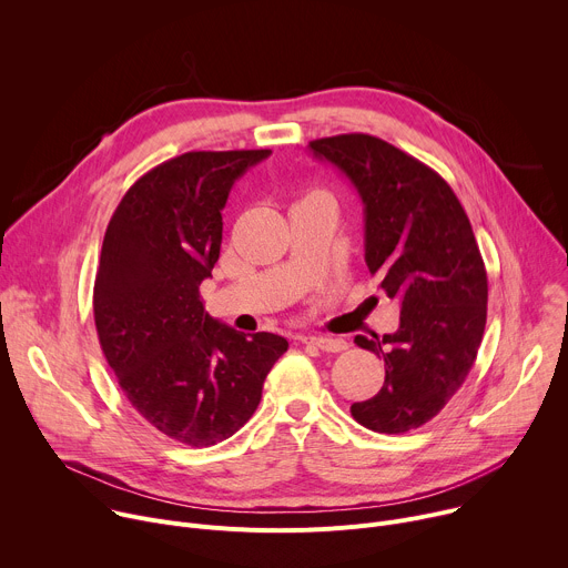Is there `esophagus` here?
Returning a JSON list of instances; mask_svg holds the SVG:
<instances>
[{"label":"esophagus","mask_w":568,"mask_h":568,"mask_svg":"<svg viewBox=\"0 0 568 568\" xmlns=\"http://www.w3.org/2000/svg\"><path fill=\"white\" fill-rule=\"evenodd\" d=\"M300 341H302L304 345L318 347V349H323V352H332V354L347 349V343H345L343 338H329V336H302Z\"/></svg>","instance_id":"1"}]
</instances>
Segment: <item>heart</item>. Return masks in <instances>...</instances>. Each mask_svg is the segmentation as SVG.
Masks as SVG:
<instances>
[{"instance_id":"1","label":"heart","mask_w":568,"mask_h":568,"mask_svg":"<svg viewBox=\"0 0 568 568\" xmlns=\"http://www.w3.org/2000/svg\"><path fill=\"white\" fill-rule=\"evenodd\" d=\"M311 196H323V194H311Z\"/></svg>"}]
</instances>
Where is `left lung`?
<instances>
[{
  "label": "left lung",
  "mask_w": 568,
  "mask_h": 568,
  "mask_svg": "<svg viewBox=\"0 0 568 568\" xmlns=\"http://www.w3.org/2000/svg\"><path fill=\"white\" fill-rule=\"evenodd\" d=\"M336 164L365 205V264L399 300L395 334L354 343L386 363V382L352 417L376 433L433 419L465 384L487 321V271L471 223L447 180L365 133L308 142Z\"/></svg>",
  "instance_id": "left-lung-1"
}]
</instances>
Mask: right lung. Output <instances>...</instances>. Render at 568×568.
<instances>
[{
	"mask_svg": "<svg viewBox=\"0 0 568 568\" xmlns=\"http://www.w3.org/2000/svg\"><path fill=\"white\" fill-rule=\"evenodd\" d=\"M257 151H189L144 173L116 205L94 280V325L133 408L189 447H212L257 410L286 338L241 334L203 306L227 194Z\"/></svg>",
	"mask_w": 568,
	"mask_h": 568,
	"instance_id": "1",
	"label": "right lung"
}]
</instances>
